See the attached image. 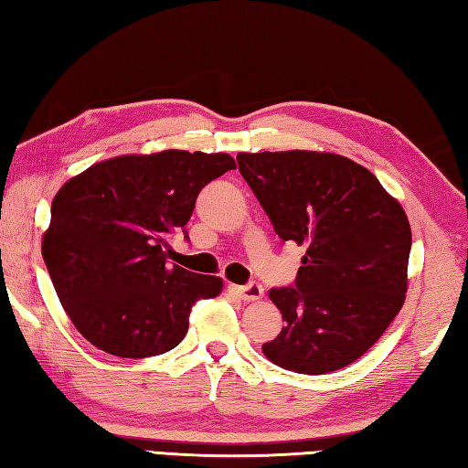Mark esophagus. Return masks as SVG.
Returning a JSON list of instances; mask_svg holds the SVG:
<instances>
[{
	"label": "esophagus",
	"instance_id": "1",
	"mask_svg": "<svg viewBox=\"0 0 468 468\" xmlns=\"http://www.w3.org/2000/svg\"><path fill=\"white\" fill-rule=\"evenodd\" d=\"M228 292L239 296L242 302H257L263 298V288L259 283H249V285H228Z\"/></svg>",
	"mask_w": 468,
	"mask_h": 468
}]
</instances>
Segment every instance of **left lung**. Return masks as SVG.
<instances>
[{"label":"left lung","mask_w":468,"mask_h":468,"mask_svg":"<svg viewBox=\"0 0 468 468\" xmlns=\"http://www.w3.org/2000/svg\"><path fill=\"white\" fill-rule=\"evenodd\" d=\"M282 240L306 247L293 288L269 290L285 321L275 366L329 374L362 357L403 308L411 226L370 170L331 152L236 155Z\"/></svg>","instance_id":"1"}]
</instances>
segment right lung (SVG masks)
I'll return each instance as SVG.
<instances>
[{"instance_id":"add662e5","label":"right lung","mask_w":468,"mask_h":468,"mask_svg":"<svg viewBox=\"0 0 468 468\" xmlns=\"http://www.w3.org/2000/svg\"><path fill=\"white\" fill-rule=\"evenodd\" d=\"M236 162L229 154L164 150L102 160L69 178L51 203L43 259L76 329L117 357H152L185 339L197 300L224 282L166 261L201 188Z\"/></svg>"}]
</instances>
